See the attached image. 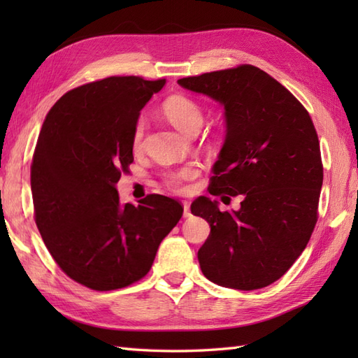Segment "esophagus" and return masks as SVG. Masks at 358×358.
<instances>
[{
  "instance_id": "34e87169",
  "label": "esophagus",
  "mask_w": 358,
  "mask_h": 358,
  "mask_svg": "<svg viewBox=\"0 0 358 358\" xmlns=\"http://www.w3.org/2000/svg\"><path fill=\"white\" fill-rule=\"evenodd\" d=\"M183 208H185V217H186V218L191 217V215H192V214H191V204H189L187 201H185V203H183Z\"/></svg>"
}]
</instances>
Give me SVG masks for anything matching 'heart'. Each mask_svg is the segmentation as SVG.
Segmentation results:
<instances>
[{
  "instance_id": "obj_1",
  "label": "heart",
  "mask_w": 358,
  "mask_h": 358,
  "mask_svg": "<svg viewBox=\"0 0 358 358\" xmlns=\"http://www.w3.org/2000/svg\"><path fill=\"white\" fill-rule=\"evenodd\" d=\"M164 115L167 120L178 129V131L191 135L195 131H200L204 123V113L200 104L186 95H173L163 106ZM144 129H146V118L138 117L135 121L132 132L134 148H138L143 141ZM199 175V169L195 166H183L166 173V185L175 192H185L187 181L194 180Z\"/></svg>"
}]
</instances>
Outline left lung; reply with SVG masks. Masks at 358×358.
Returning a JSON list of instances; mask_svg holds the SVG:
<instances>
[{
    "label": "left lung",
    "instance_id": "left-lung-1",
    "mask_svg": "<svg viewBox=\"0 0 358 358\" xmlns=\"http://www.w3.org/2000/svg\"><path fill=\"white\" fill-rule=\"evenodd\" d=\"M178 85L224 109L226 138L209 194L243 195L232 212L208 196L192 203V214L210 226L199 250L201 272L240 291L269 286L305 250L317 223L323 164L313 120L285 86L250 64Z\"/></svg>",
    "mask_w": 358,
    "mask_h": 358
}]
</instances>
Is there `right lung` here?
<instances>
[{
  "mask_svg": "<svg viewBox=\"0 0 358 358\" xmlns=\"http://www.w3.org/2000/svg\"><path fill=\"white\" fill-rule=\"evenodd\" d=\"M166 80L109 77L72 89L45 117L30 166L35 223L45 248L77 283L113 291L141 280L183 215L152 194L121 204L115 185L134 162L140 110Z\"/></svg>",
  "mask_w": 358,
  "mask_h": 358,
  "instance_id": "obj_1",
  "label": "right lung"
}]
</instances>
